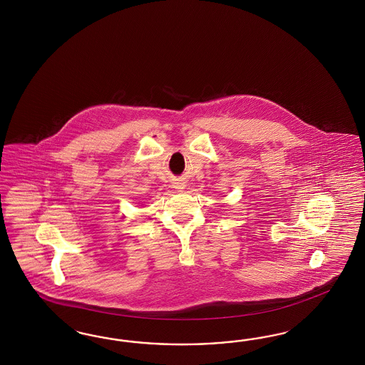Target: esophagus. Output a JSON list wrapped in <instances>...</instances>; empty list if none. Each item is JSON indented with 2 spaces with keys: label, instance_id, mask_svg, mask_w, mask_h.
Returning a JSON list of instances; mask_svg holds the SVG:
<instances>
[{
  "label": "esophagus",
  "instance_id": "obj_1",
  "mask_svg": "<svg viewBox=\"0 0 365 365\" xmlns=\"http://www.w3.org/2000/svg\"><path fill=\"white\" fill-rule=\"evenodd\" d=\"M185 187H186V185H185L183 182H178V183H175V188H178L179 191H182Z\"/></svg>",
  "mask_w": 365,
  "mask_h": 365
}]
</instances>
